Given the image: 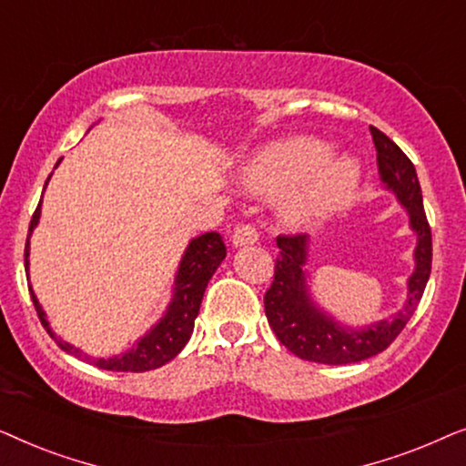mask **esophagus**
<instances>
[{"label": "esophagus", "instance_id": "esophagus-1", "mask_svg": "<svg viewBox=\"0 0 466 466\" xmlns=\"http://www.w3.org/2000/svg\"><path fill=\"white\" fill-rule=\"evenodd\" d=\"M258 241V233L257 228L250 225H238L231 235V244L233 248H241V246H252Z\"/></svg>", "mask_w": 466, "mask_h": 466}]
</instances>
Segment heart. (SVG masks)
<instances>
[{"instance_id": "obj_1", "label": "heart", "mask_w": 466, "mask_h": 466, "mask_svg": "<svg viewBox=\"0 0 466 466\" xmlns=\"http://www.w3.org/2000/svg\"><path fill=\"white\" fill-rule=\"evenodd\" d=\"M360 177L354 157H335L327 142L309 136L265 146L239 169V184L248 193L279 197L278 214L292 228L316 227L335 216L359 190Z\"/></svg>"}]
</instances>
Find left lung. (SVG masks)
I'll use <instances>...</instances> for the list:
<instances>
[{
  "label": "left lung",
  "mask_w": 466,
  "mask_h": 466,
  "mask_svg": "<svg viewBox=\"0 0 466 466\" xmlns=\"http://www.w3.org/2000/svg\"><path fill=\"white\" fill-rule=\"evenodd\" d=\"M375 150H378V171L384 190L397 197L405 208L410 228L416 235L413 248V271L407 278V297L403 308L384 320L350 327L320 308L309 289V235H279V258L276 260V276L265 295V314L269 327L279 341L292 354L303 360L322 365H348L384 352L397 335L405 329L416 311L431 276L432 238L422 206L418 174L413 163L386 133L371 127Z\"/></svg>",
  "instance_id": "1"
}]
</instances>
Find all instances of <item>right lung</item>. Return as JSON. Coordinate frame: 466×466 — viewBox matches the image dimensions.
Here are the masks:
<instances>
[{
    "label": "right lung",
    "instance_id": "right-lung-1",
    "mask_svg": "<svg viewBox=\"0 0 466 466\" xmlns=\"http://www.w3.org/2000/svg\"><path fill=\"white\" fill-rule=\"evenodd\" d=\"M59 163L61 158L56 161V165ZM46 184H44V190H46ZM40 214H42V199L37 203L34 218H31L27 246H25V271H27V276H29V238L31 233H34V228L37 227V222H40ZM225 257H227V248H225V241L220 238V233L209 231V233L199 235V238L190 239L187 250H184L180 258V265H177L174 286H171V301L167 308H165V314L158 318L157 324H152V327L146 330V333L139 337L129 350H125V352H120L116 356H110V359H93V356L82 352L80 348H76L69 341L56 337L55 330L50 329L46 311H44L40 301H37L35 292L29 284L31 301L35 305V311L37 316H40L44 329L48 330V335L53 337L56 346H59L63 352L72 354L76 359L93 362L95 367L106 369V371H133V373L150 371V369H158L163 367L165 362L176 359V356L182 352V348L188 343L195 329V318L199 314L203 292H206L209 278L214 276V271L218 269Z\"/></svg>",
    "mask_w": 466,
    "mask_h": 466
}]
</instances>
